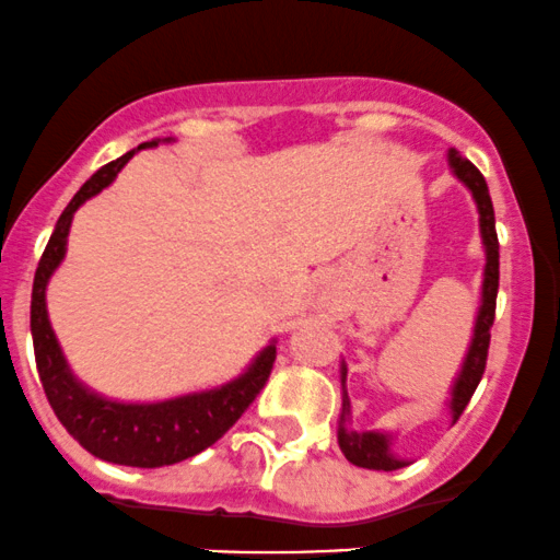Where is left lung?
I'll return each instance as SVG.
<instances>
[{"instance_id": "left-lung-1", "label": "left lung", "mask_w": 560, "mask_h": 560, "mask_svg": "<svg viewBox=\"0 0 560 560\" xmlns=\"http://www.w3.org/2000/svg\"><path fill=\"white\" fill-rule=\"evenodd\" d=\"M448 162L454 167L456 178L470 186L475 202L480 210V234L486 243V280H483V304H480L478 323H475V336L470 352H467L465 369H462L459 378H456L454 398H451V411H454V422L462 417V411L470 402L472 393L478 389L480 378H483L486 360H489V341H491V326H494L497 315V291H499V240H497V224H494V206H491L489 186H486L483 173L472 165L470 160L462 158L456 149L448 152ZM347 376V371H345ZM347 411H350V400H345V422ZM339 448L352 462L354 467H365V470H384L393 472L406 467V462L395 459L389 454V438L382 432H352L345 424H339Z\"/></svg>"}]
</instances>
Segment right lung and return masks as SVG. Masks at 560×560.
<instances>
[{
    "label": "right lung",
    "mask_w": 560,
    "mask_h": 560,
    "mask_svg": "<svg viewBox=\"0 0 560 560\" xmlns=\"http://www.w3.org/2000/svg\"><path fill=\"white\" fill-rule=\"evenodd\" d=\"M143 147H158V141H147ZM133 158V152L122 154L82 184V189L71 197V202L58 219L56 230L47 240L45 254L39 258L37 275H34L32 288V336H34V358H37V371L45 387L47 400L52 411L61 419L74 441L98 459L114 462V465L128 467H162L176 465V462L189 459L208 446H213L230 427L248 411L250 402L261 393L264 384L269 382L272 365L278 352L269 345L267 350L256 358L248 374L237 382L226 384L210 393L186 395V398L154 402V406H125V402H112L88 393L74 376L66 369V360L52 336L50 323H47L45 310V285L50 280L52 269L61 264L66 254V234H69L71 215L74 210L98 195L104 186L114 182L122 165Z\"/></svg>",
    "instance_id": "obj_1"
}]
</instances>
